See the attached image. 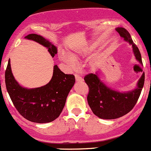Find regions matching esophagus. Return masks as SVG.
Returning a JSON list of instances; mask_svg holds the SVG:
<instances>
[{
    "label": "esophagus",
    "mask_w": 151,
    "mask_h": 151,
    "mask_svg": "<svg viewBox=\"0 0 151 151\" xmlns=\"http://www.w3.org/2000/svg\"><path fill=\"white\" fill-rule=\"evenodd\" d=\"M75 79H76V82L79 83V82H82L83 80V79L80 76H79L78 74H75Z\"/></svg>",
    "instance_id": "34e87169"
}]
</instances>
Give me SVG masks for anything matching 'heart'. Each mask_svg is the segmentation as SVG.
Segmentation results:
<instances>
[{
	"instance_id": "heart-1",
	"label": "heart",
	"mask_w": 151,
	"mask_h": 151,
	"mask_svg": "<svg viewBox=\"0 0 151 151\" xmlns=\"http://www.w3.org/2000/svg\"><path fill=\"white\" fill-rule=\"evenodd\" d=\"M91 50H92V49H91V47H84V48H82L81 50H78L74 51V52L71 54V56H72L73 58H74L77 59L79 57H80V56H84L89 54L90 52L91 51ZM72 57L71 55L66 54V53H60V54L59 55V58H60V60H61V61L64 62L65 63H66V64L68 65V66H69L71 68H74V67L76 66V63Z\"/></svg>"
}]
</instances>
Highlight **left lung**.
<instances>
[{
	"mask_svg": "<svg viewBox=\"0 0 151 151\" xmlns=\"http://www.w3.org/2000/svg\"><path fill=\"white\" fill-rule=\"evenodd\" d=\"M116 31L125 42L132 45L136 60L142 65L141 54L138 47L132 41L130 33L123 28H116ZM89 87L87 100L91 110L95 115L101 119L112 120L121 118L130 112L136 104L145 82V73L137 83L136 88L126 92L109 88L100 80L98 73L89 74L84 78Z\"/></svg>",
	"mask_w": 151,
	"mask_h": 151,
	"instance_id": "obj_1",
	"label": "left lung"
}]
</instances>
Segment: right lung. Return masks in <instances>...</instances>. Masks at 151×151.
<instances>
[{
    "label": "right lung",
    "mask_w": 151,
    "mask_h": 151,
    "mask_svg": "<svg viewBox=\"0 0 151 151\" xmlns=\"http://www.w3.org/2000/svg\"><path fill=\"white\" fill-rule=\"evenodd\" d=\"M48 49L52 57L57 54V47L40 35L29 34L25 37ZM6 90L14 105L22 117L33 123H50L61 113L68 93L75 83L72 74H66L57 65L53 68L50 81L40 88H27L21 86L12 74L10 59L5 72Z\"/></svg>",
    "instance_id": "right-lung-1"
}]
</instances>
